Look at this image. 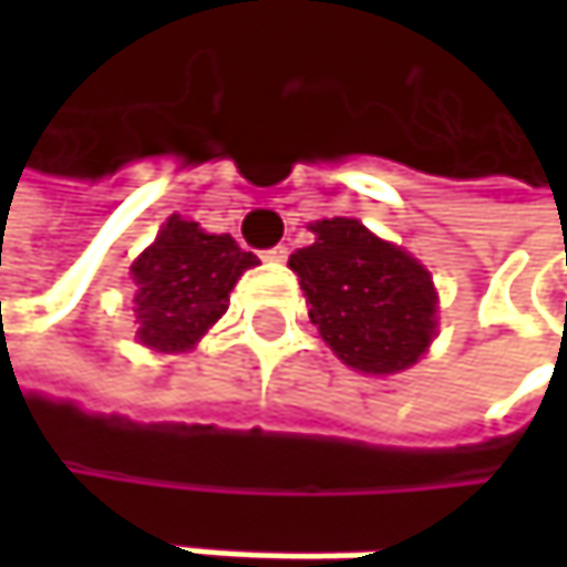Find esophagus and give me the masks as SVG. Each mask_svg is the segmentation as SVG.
Here are the masks:
<instances>
[{
  "instance_id": "1",
  "label": "esophagus",
  "mask_w": 567,
  "mask_h": 567,
  "mask_svg": "<svg viewBox=\"0 0 567 567\" xmlns=\"http://www.w3.org/2000/svg\"><path fill=\"white\" fill-rule=\"evenodd\" d=\"M262 259H266V262H285V259H288V246H272Z\"/></svg>"
}]
</instances>
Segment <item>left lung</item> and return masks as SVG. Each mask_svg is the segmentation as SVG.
<instances>
[{"label": "left lung", "instance_id": "obj_1", "mask_svg": "<svg viewBox=\"0 0 567 567\" xmlns=\"http://www.w3.org/2000/svg\"><path fill=\"white\" fill-rule=\"evenodd\" d=\"M311 233L315 243L288 266L324 344L361 374H396L416 364L436 334L430 272L358 219H321Z\"/></svg>", "mask_w": 567, "mask_h": 567}]
</instances>
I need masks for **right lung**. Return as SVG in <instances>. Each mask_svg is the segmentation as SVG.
I'll return each mask as SVG.
<instances>
[{
	"mask_svg": "<svg viewBox=\"0 0 567 567\" xmlns=\"http://www.w3.org/2000/svg\"><path fill=\"white\" fill-rule=\"evenodd\" d=\"M252 266L259 259L243 252L233 236H213L171 216L131 266L141 344L161 354L189 351L226 315L229 291Z\"/></svg>",
	"mask_w": 567,
	"mask_h": 567,
	"instance_id": "add662e5",
	"label": "right lung"
}]
</instances>
